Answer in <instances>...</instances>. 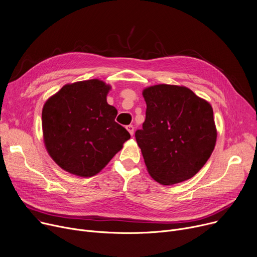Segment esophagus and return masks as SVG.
<instances>
[{"label":"esophagus","mask_w":257,"mask_h":257,"mask_svg":"<svg viewBox=\"0 0 257 257\" xmlns=\"http://www.w3.org/2000/svg\"><path fill=\"white\" fill-rule=\"evenodd\" d=\"M126 129L129 131V133L131 134V136H133V133H134V127H133L132 125H128V126L126 127Z\"/></svg>","instance_id":"obj_1"}]
</instances>
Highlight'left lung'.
<instances>
[{"label": "left lung", "mask_w": 257, "mask_h": 257, "mask_svg": "<svg viewBox=\"0 0 257 257\" xmlns=\"http://www.w3.org/2000/svg\"><path fill=\"white\" fill-rule=\"evenodd\" d=\"M147 109L136 131L151 177L170 185L203 168L217 141L212 107L187 87L158 84L144 89Z\"/></svg>", "instance_id": "left-lung-1"}]
</instances>
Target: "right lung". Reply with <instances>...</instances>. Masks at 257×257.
<instances>
[{
	"label": "right lung",
	"instance_id": "obj_1",
	"mask_svg": "<svg viewBox=\"0 0 257 257\" xmlns=\"http://www.w3.org/2000/svg\"><path fill=\"white\" fill-rule=\"evenodd\" d=\"M110 86L91 79L64 85L43 108L44 140L50 156L71 174H98L130 139L106 101Z\"/></svg>",
	"mask_w": 257,
	"mask_h": 257
}]
</instances>
